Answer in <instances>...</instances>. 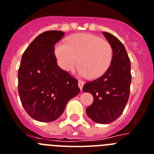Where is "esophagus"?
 Returning <instances> with one entry per match:
<instances>
[{
  "instance_id": "34e87169",
  "label": "esophagus",
  "mask_w": 154,
  "mask_h": 154,
  "mask_svg": "<svg viewBox=\"0 0 154 154\" xmlns=\"http://www.w3.org/2000/svg\"><path fill=\"white\" fill-rule=\"evenodd\" d=\"M84 84H85V82H84L83 81H81V80H80V81H78V86H79V88L81 90H82V88H83Z\"/></svg>"
}]
</instances>
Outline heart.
Returning a JSON list of instances; mask_svg holds the SVG:
<instances>
[{
  "instance_id": "b5f03b06",
  "label": "heart",
  "mask_w": 154,
  "mask_h": 154,
  "mask_svg": "<svg viewBox=\"0 0 154 154\" xmlns=\"http://www.w3.org/2000/svg\"><path fill=\"white\" fill-rule=\"evenodd\" d=\"M58 65L63 70L72 71L79 63L81 76L97 78L106 72L113 59L110 44L91 33H78L68 37L66 44L58 42L54 46Z\"/></svg>"
}]
</instances>
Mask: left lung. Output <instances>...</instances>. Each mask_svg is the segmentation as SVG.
<instances>
[{"label":"left lung","mask_w":154,"mask_h":154,"mask_svg":"<svg viewBox=\"0 0 154 154\" xmlns=\"http://www.w3.org/2000/svg\"><path fill=\"white\" fill-rule=\"evenodd\" d=\"M103 35L113 48V59L106 72L84 85V92L91 93L93 103L87 107L89 118L99 124H109L123 113L128 101L131 81V62L125 46L107 32Z\"/></svg>","instance_id":"8db88e82"}]
</instances>
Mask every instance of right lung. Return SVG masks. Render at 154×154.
<instances>
[{"instance_id": "1", "label": "right lung", "mask_w": 154, "mask_h": 154, "mask_svg": "<svg viewBox=\"0 0 154 154\" xmlns=\"http://www.w3.org/2000/svg\"><path fill=\"white\" fill-rule=\"evenodd\" d=\"M64 35L63 31L44 32L22 56L18 91L23 108L36 121H55L80 92L78 81L58 66L54 55V45Z\"/></svg>"}]
</instances>
